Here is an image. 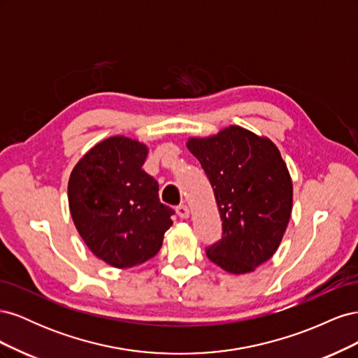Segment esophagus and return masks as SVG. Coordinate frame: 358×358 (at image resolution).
<instances>
[{
	"instance_id": "34e87169",
	"label": "esophagus",
	"mask_w": 358,
	"mask_h": 358,
	"mask_svg": "<svg viewBox=\"0 0 358 358\" xmlns=\"http://www.w3.org/2000/svg\"><path fill=\"white\" fill-rule=\"evenodd\" d=\"M176 213L180 220H188L189 218V209L185 204H179L176 208Z\"/></svg>"
}]
</instances>
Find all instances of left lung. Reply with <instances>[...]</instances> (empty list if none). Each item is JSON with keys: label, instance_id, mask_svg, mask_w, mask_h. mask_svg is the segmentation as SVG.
Masks as SVG:
<instances>
[{"label": "left lung", "instance_id": "obj_1", "mask_svg": "<svg viewBox=\"0 0 358 358\" xmlns=\"http://www.w3.org/2000/svg\"><path fill=\"white\" fill-rule=\"evenodd\" d=\"M208 176L218 204L222 237L206 249L225 272H254L276 252L292 208V182L276 145L231 125L187 143Z\"/></svg>", "mask_w": 358, "mask_h": 358}]
</instances>
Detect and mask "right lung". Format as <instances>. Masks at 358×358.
I'll return each mask as SVG.
<instances>
[{"mask_svg": "<svg viewBox=\"0 0 358 358\" xmlns=\"http://www.w3.org/2000/svg\"><path fill=\"white\" fill-rule=\"evenodd\" d=\"M146 145L115 136L76 164L69 204L76 229L91 252L117 268L157 255L175 213L158 199V182L142 169Z\"/></svg>", "mask_w": 358, "mask_h": 358, "instance_id": "right-lung-1", "label": "right lung"}]
</instances>
